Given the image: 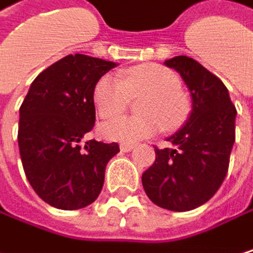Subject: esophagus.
Returning a JSON list of instances; mask_svg holds the SVG:
<instances>
[{
	"label": "esophagus",
	"instance_id": "34e87169",
	"mask_svg": "<svg viewBox=\"0 0 253 253\" xmlns=\"http://www.w3.org/2000/svg\"><path fill=\"white\" fill-rule=\"evenodd\" d=\"M133 148H135V147L130 145V144H121V145H120V150H121L123 153H130Z\"/></svg>",
	"mask_w": 253,
	"mask_h": 253
}]
</instances>
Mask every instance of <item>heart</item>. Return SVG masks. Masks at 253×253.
Instances as JSON below:
<instances>
[{
    "instance_id": "b5f03b06",
    "label": "heart",
    "mask_w": 253,
    "mask_h": 253,
    "mask_svg": "<svg viewBox=\"0 0 253 253\" xmlns=\"http://www.w3.org/2000/svg\"><path fill=\"white\" fill-rule=\"evenodd\" d=\"M145 96L139 103L141 117L120 118L102 126V135L115 142L135 144L163 130L172 132L187 120L188 100L181 91L179 77L163 66L147 63L124 71L120 78L103 75L93 88V103L103 120L124 114L130 97Z\"/></svg>"
}]
</instances>
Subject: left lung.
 I'll list each match as a JSON object with an SVG mask.
<instances>
[{
	"label": "left lung",
	"instance_id": "obj_1",
	"mask_svg": "<svg viewBox=\"0 0 253 253\" xmlns=\"http://www.w3.org/2000/svg\"><path fill=\"white\" fill-rule=\"evenodd\" d=\"M187 84L193 108L182 127L156 148V162L142 175V185L153 203L185 212L205 205L225 179L236 139V106L224 83L188 56L165 62Z\"/></svg>",
	"mask_w": 253,
	"mask_h": 253
}]
</instances>
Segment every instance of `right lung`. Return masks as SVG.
Wrapping results in <instances>:
<instances>
[{
	"mask_svg": "<svg viewBox=\"0 0 253 253\" xmlns=\"http://www.w3.org/2000/svg\"><path fill=\"white\" fill-rule=\"evenodd\" d=\"M115 62L68 54L31 84L19 109V151L25 175L45 203L62 211L91 205L102 191L105 168L117 142L83 139L93 129V88Z\"/></svg>",
	"mask_w": 253,
	"mask_h": 253,
	"instance_id": "obj_1",
	"label": "right lung"
}]
</instances>
